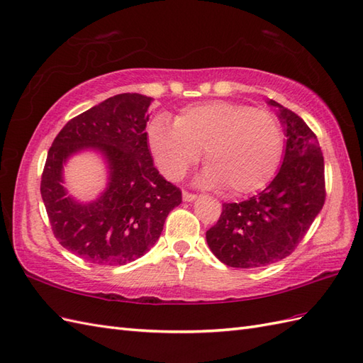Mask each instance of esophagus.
Wrapping results in <instances>:
<instances>
[{
	"mask_svg": "<svg viewBox=\"0 0 363 363\" xmlns=\"http://www.w3.org/2000/svg\"><path fill=\"white\" fill-rule=\"evenodd\" d=\"M182 198H184V201H187V202H191V201H194L198 198V194H194V193H190V191H187L185 190L184 193H182Z\"/></svg>",
	"mask_w": 363,
	"mask_h": 363,
	"instance_id": "obj_1",
	"label": "esophagus"
}]
</instances>
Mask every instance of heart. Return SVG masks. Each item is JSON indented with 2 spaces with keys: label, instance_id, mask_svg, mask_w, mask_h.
Segmentation results:
<instances>
[{
  "label": "heart",
  "instance_id": "heart-1",
  "mask_svg": "<svg viewBox=\"0 0 363 363\" xmlns=\"http://www.w3.org/2000/svg\"><path fill=\"white\" fill-rule=\"evenodd\" d=\"M148 147L157 169L169 179H181L203 150L208 165L202 182L244 194L262 189L273 178L281 162L284 133L272 111L211 101L184 108L174 123L155 118L148 127Z\"/></svg>",
  "mask_w": 363,
  "mask_h": 363
}]
</instances>
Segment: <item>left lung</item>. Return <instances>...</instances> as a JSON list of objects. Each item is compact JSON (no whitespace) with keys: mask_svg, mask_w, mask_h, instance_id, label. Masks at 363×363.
Wrapping results in <instances>:
<instances>
[{"mask_svg":"<svg viewBox=\"0 0 363 363\" xmlns=\"http://www.w3.org/2000/svg\"><path fill=\"white\" fill-rule=\"evenodd\" d=\"M285 127L286 148L281 170L256 196L222 206L207 231V244L220 262L257 268L290 256L323 207L325 165L318 136L294 111L276 101Z\"/></svg>","mask_w":363,"mask_h":363,"instance_id":"1","label":"left lung"}]
</instances>
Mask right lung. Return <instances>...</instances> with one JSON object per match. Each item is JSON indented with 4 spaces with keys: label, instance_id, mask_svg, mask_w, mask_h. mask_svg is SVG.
Returning <instances> with one entry per match:
<instances>
[{
    "label": "right lung",
    "instance_id": "right-lung-1",
    "mask_svg": "<svg viewBox=\"0 0 363 363\" xmlns=\"http://www.w3.org/2000/svg\"><path fill=\"white\" fill-rule=\"evenodd\" d=\"M152 98L121 93L86 110L61 128L41 174V196L52 231L69 252L98 265H125L161 236L182 191L153 165L145 125ZM82 147L106 155L111 182L101 198L82 206L62 187V164Z\"/></svg>",
    "mask_w": 363,
    "mask_h": 363
}]
</instances>
